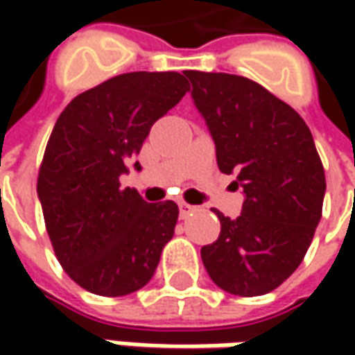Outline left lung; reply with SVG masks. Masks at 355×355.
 Wrapping results in <instances>:
<instances>
[{"instance_id": "left-lung-1", "label": "left lung", "mask_w": 355, "mask_h": 355, "mask_svg": "<svg viewBox=\"0 0 355 355\" xmlns=\"http://www.w3.org/2000/svg\"><path fill=\"white\" fill-rule=\"evenodd\" d=\"M182 75L128 73L78 94L51 132L37 178L62 270L98 296H126L156 272L178 205L124 184L154 122L175 106ZM184 96V94H182Z\"/></svg>"}]
</instances>
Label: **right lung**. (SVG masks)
<instances>
[{
	"label": "right lung",
	"instance_id": "obj_1",
	"mask_svg": "<svg viewBox=\"0 0 355 355\" xmlns=\"http://www.w3.org/2000/svg\"><path fill=\"white\" fill-rule=\"evenodd\" d=\"M211 83L203 85L207 92H193V103L209 126L219 170L237 178L243 205L237 215H219V239L201 249V261L225 293L261 296L306 254L322 217L324 168L294 108L243 76L213 75Z\"/></svg>",
	"mask_w": 355,
	"mask_h": 355
}]
</instances>
